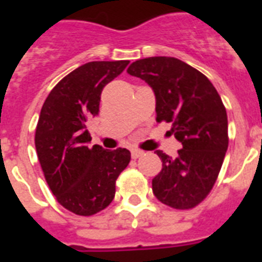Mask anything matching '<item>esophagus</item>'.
Returning <instances> with one entry per match:
<instances>
[{
    "mask_svg": "<svg viewBox=\"0 0 262 262\" xmlns=\"http://www.w3.org/2000/svg\"><path fill=\"white\" fill-rule=\"evenodd\" d=\"M143 155L144 151H141V149H132V158H133V159H139V158H141Z\"/></svg>",
    "mask_w": 262,
    "mask_h": 262,
    "instance_id": "obj_1",
    "label": "esophagus"
}]
</instances>
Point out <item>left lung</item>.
Segmentation results:
<instances>
[{"label":"left lung","mask_w":262,"mask_h":262,"mask_svg":"<svg viewBox=\"0 0 262 262\" xmlns=\"http://www.w3.org/2000/svg\"><path fill=\"white\" fill-rule=\"evenodd\" d=\"M144 80L156 98V121L171 123L182 144L174 159L156 151L162 171L152 179L160 203L190 209L209 194L228 147L227 113L213 84L201 72L174 57H149L127 68Z\"/></svg>","instance_id":"left-lung-1"}]
</instances>
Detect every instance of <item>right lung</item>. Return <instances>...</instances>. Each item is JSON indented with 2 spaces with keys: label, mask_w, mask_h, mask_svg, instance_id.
<instances>
[{
  "label": "right lung",
  "mask_w": 262,
  "mask_h": 262,
  "mask_svg": "<svg viewBox=\"0 0 262 262\" xmlns=\"http://www.w3.org/2000/svg\"><path fill=\"white\" fill-rule=\"evenodd\" d=\"M129 61H92L84 63L55 85L39 115L35 147L46 182L68 211L91 216L110 205L115 181L130 162L125 148L114 151L91 141L87 121L99 113L106 84L127 67Z\"/></svg>",
  "instance_id": "add662e5"
}]
</instances>
